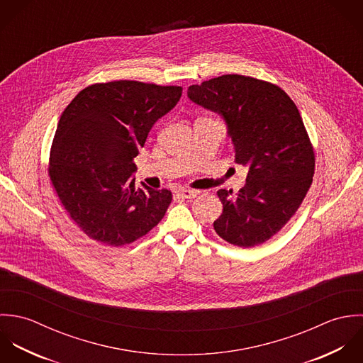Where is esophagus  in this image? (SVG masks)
Here are the masks:
<instances>
[{
  "label": "esophagus",
  "mask_w": 363,
  "mask_h": 363,
  "mask_svg": "<svg viewBox=\"0 0 363 363\" xmlns=\"http://www.w3.org/2000/svg\"><path fill=\"white\" fill-rule=\"evenodd\" d=\"M198 192L194 191V189H179L177 191V196L181 198V199H194L196 198Z\"/></svg>",
  "instance_id": "34e87169"
}]
</instances>
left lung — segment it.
I'll list each match as a JSON object with an SVG mask.
<instances>
[{
	"instance_id": "8db88e82",
	"label": "left lung",
	"mask_w": 363,
	"mask_h": 363,
	"mask_svg": "<svg viewBox=\"0 0 363 363\" xmlns=\"http://www.w3.org/2000/svg\"><path fill=\"white\" fill-rule=\"evenodd\" d=\"M188 96L223 116L235 162L248 168L235 196L218 191L216 233L244 248L265 242L296 213L313 182L314 151L297 106L281 86L238 74L191 85Z\"/></svg>"
}]
</instances>
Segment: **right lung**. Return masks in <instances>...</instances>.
Returning <instances> with one entry per match:
<instances>
[{
  "label": "right lung",
  "mask_w": 363,
  "mask_h": 363,
  "mask_svg": "<svg viewBox=\"0 0 363 363\" xmlns=\"http://www.w3.org/2000/svg\"><path fill=\"white\" fill-rule=\"evenodd\" d=\"M182 88L119 79L92 84L60 116L49 160L52 185L89 238L122 247L164 218L172 194L136 188L133 162L152 125L179 101Z\"/></svg>",
  "instance_id": "1"
}]
</instances>
